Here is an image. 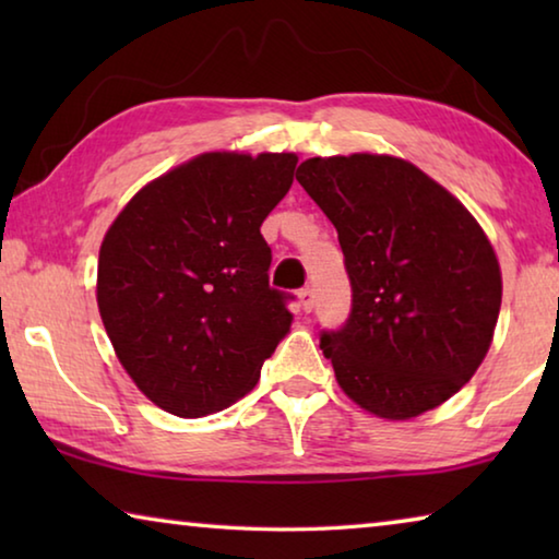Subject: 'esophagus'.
Masks as SVG:
<instances>
[{"label":"esophagus","mask_w":559,"mask_h":559,"mask_svg":"<svg viewBox=\"0 0 559 559\" xmlns=\"http://www.w3.org/2000/svg\"><path fill=\"white\" fill-rule=\"evenodd\" d=\"M298 300H300V308L306 310V313H310V310H313L316 296H313V290H310V288H302V290H298Z\"/></svg>","instance_id":"34e87169"}]
</instances>
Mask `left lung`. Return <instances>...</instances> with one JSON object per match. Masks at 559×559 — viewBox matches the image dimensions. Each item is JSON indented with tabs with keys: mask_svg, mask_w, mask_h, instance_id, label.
Returning a JSON list of instances; mask_svg holds the SVG:
<instances>
[{
	"mask_svg": "<svg viewBox=\"0 0 559 559\" xmlns=\"http://www.w3.org/2000/svg\"><path fill=\"white\" fill-rule=\"evenodd\" d=\"M296 179L335 224L353 313L320 337L359 409L406 421L451 400L488 355L500 263L466 206L409 159L310 157Z\"/></svg>",
	"mask_w": 559,
	"mask_h": 559,
	"instance_id": "left-lung-1",
	"label": "left lung"
}]
</instances>
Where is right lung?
Instances as JSON below:
<instances>
[{"instance_id": "add662e5", "label": "right lung", "mask_w": 559, "mask_h": 559, "mask_svg": "<svg viewBox=\"0 0 559 559\" xmlns=\"http://www.w3.org/2000/svg\"><path fill=\"white\" fill-rule=\"evenodd\" d=\"M296 163V153H202L147 182L103 236L100 320L159 409L197 419L239 402L290 330L261 224Z\"/></svg>"}]
</instances>
